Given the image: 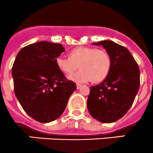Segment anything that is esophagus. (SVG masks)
Listing matches in <instances>:
<instances>
[{
    "label": "esophagus",
    "instance_id": "34e87169",
    "mask_svg": "<svg viewBox=\"0 0 153 153\" xmlns=\"http://www.w3.org/2000/svg\"><path fill=\"white\" fill-rule=\"evenodd\" d=\"M81 87H82V85L79 84V83H77V84H76V88H77V89H79Z\"/></svg>",
    "mask_w": 153,
    "mask_h": 153
}]
</instances>
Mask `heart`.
Segmentation results:
<instances>
[{"instance_id": "1", "label": "heart", "mask_w": 153, "mask_h": 153, "mask_svg": "<svg viewBox=\"0 0 153 153\" xmlns=\"http://www.w3.org/2000/svg\"><path fill=\"white\" fill-rule=\"evenodd\" d=\"M59 68L66 74H71L69 79L76 82H87L103 80L111 67V56L106 51L90 47H77L69 53V57L59 56L56 60ZM79 65L78 66V65Z\"/></svg>"}]
</instances>
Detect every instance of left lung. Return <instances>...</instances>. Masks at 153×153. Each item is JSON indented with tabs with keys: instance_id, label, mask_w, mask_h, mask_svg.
Instances as JSON below:
<instances>
[{
	"instance_id": "left-lung-1",
	"label": "left lung",
	"mask_w": 153,
	"mask_h": 153,
	"mask_svg": "<svg viewBox=\"0 0 153 153\" xmlns=\"http://www.w3.org/2000/svg\"><path fill=\"white\" fill-rule=\"evenodd\" d=\"M111 56V67L106 78L90 87L87 107L98 121L113 123L126 114L140 87V69L128 50L112 41H101Z\"/></svg>"
}]
</instances>
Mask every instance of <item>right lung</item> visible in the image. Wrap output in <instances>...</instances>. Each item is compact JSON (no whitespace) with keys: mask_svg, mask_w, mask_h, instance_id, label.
Listing matches in <instances>:
<instances>
[{"mask_svg":"<svg viewBox=\"0 0 153 153\" xmlns=\"http://www.w3.org/2000/svg\"><path fill=\"white\" fill-rule=\"evenodd\" d=\"M64 51L60 44L36 42L22 48L13 63L15 94L25 112L40 123L59 117L76 89L56 65Z\"/></svg>","mask_w":153,"mask_h":153,"instance_id":"1","label":"right lung"}]
</instances>
